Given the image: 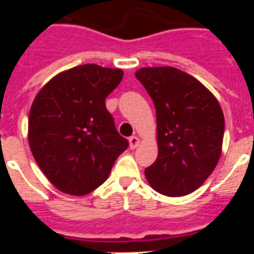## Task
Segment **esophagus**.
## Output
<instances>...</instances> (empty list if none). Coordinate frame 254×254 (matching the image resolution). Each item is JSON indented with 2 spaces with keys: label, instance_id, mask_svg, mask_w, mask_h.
Listing matches in <instances>:
<instances>
[{
  "label": "esophagus",
  "instance_id": "1",
  "mask_svg": "<svg viewBox=\"0 0 254 254\" xmlns=\"http://www.w3.org/2000/svg\"><path fill=\"white\" fill-rule=\"evenodd\" d=\"M138 144H140V138H138L137 136H132V137H129V147H130V149L136 148Z\"/></svg>",
  "mask_w": 254,
  "mask_h": 254
}]
</instances>
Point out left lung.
I'll use <instances>...</instances> for the list:
<instances>
[{
  "label": "left lung",
  "mask_w": 254,
  "mask_h": 254,
  "mask_svg": "<svg viewBox=\"0 0 254 254\" xmlns=\"http://www.w3.org/2000/svg\"><path fill=\"white\" fill-rule=\"evenodd\" d=\"M136 77L156 110L158 158L145 169V178L160 194H189L218 165L224 134L222 107L207 87L177 67H141Z\"/></svg>",
  "instance_id": "obj_1"
}]
</instances>
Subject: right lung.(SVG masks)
I'll use <instances>...</instances> for the list:
<instances>
[{"mask_svg": "<svg viewBox=\"0 0 254 254\" xmlns=\"http://www.w3.org/2000/svg\"><path fill=\"white\" fill-rule=\"evenodd\" d=\"M122 76V69L85 64L58 73L36 94L28 117V143L58 190L72 196L91 193L127 148L105 103Z\"/></svg>", "mask_w": 254, "mask_h": 254, "instance_id": "add662e5", "label": "right lung"}]
</instances>
